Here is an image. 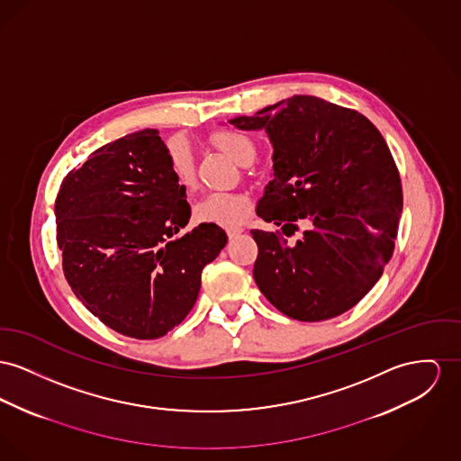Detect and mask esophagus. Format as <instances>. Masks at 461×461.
I'll list each match as a JSON object with an SVG mask.
<instances>
[{"instance_id": "obj_1", "label": "esophagus", "mask_w": 461, "mask_h": 461, "mask_svg": "<svg viewBox=\"0 0 461 461\" xmlns=\"http://www.w3.org/2000/svg\"><path fill=\"white\" fill-rule=\"evenodd\" d=\"M241 232H243L241 227H234V229H229V230H227V236H229V240H234V238H238Z\"/></svg>"}]
</instances>
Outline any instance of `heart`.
Listing matches in <instances>:
<instances>
[{"mask_svg": "<svg viewBox=\"0 0 461 461\" xmlns=\"http://www.w3.org/2000/svg\"><path fill=\"white\" fill-rule=\"evenodd\" d=\"M216 147L240 164H249L255 158L253 141L240 131H218L212 136ZM166 158L176 184L185 188L195 185V160L190 147L182 138L167 141ZM251 212V201L240 192H208L194 206V216L199 223L220 227H236L243 223Z\"/></svg>", "mask_w": 461, "mask_h": 461, "instance_id": "obj_1", "label": "heart"}]
</instances>
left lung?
<instances>
[{
	"mask_svg": "<svg viewBox=\"0 0 461 461\" xmlns=\"http://www.w3.org/2000/svg\"><path fill=\"white\" fill-rule=\"evenodd\" d=\"M229 123L264 129L275 178L257 215L311 225L295 245L279 232L251 230L258 246L253 277L266 299L299 321L330 320L358 304L395 248L402 185L392 152L362 113L314 95H294Z\"/></svg>",
	"mask_w": 461,
	"mask_h": 461,
	"instance_id": "8db88e82",
	"label": "left lung"
}]
</instances>
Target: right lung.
Instances as JSON below:
<instances>
[{
    "label": "right lung",
    "mask_w": 461,
    "mask_h": 461,
    "mask_svg": "<svg viewBox=\"0 0 461 461\" xmlns=\"http://www.w3.org/2000/svg\"><path fill=\"white\" fill-rule=\"evenodd\" d=\"M185 186L157 129L97 149L56 199L62 271L73 294L115 332L157 339L195 304L201 273L227 243L221 227L188 223Z\"/></svg>",
    "instance_id": "1"
}]
</instances>
